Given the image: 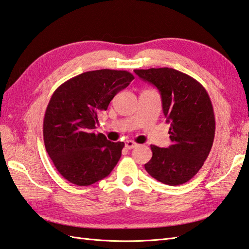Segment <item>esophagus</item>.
I'll list each match as a JSON object with an SVG mask.
<instances>
[{"mask_svg": "<svg viewBox=\"0 0 249 249\" xmlns=\"http://www.w3.org/2000/svg\"><path fill=\"white\" fill-rule=\"evenodd\" d=\"M125 146H126L127 149H132V148H135L136 146H138V144L136 142H134V141L128 140V141L125 142Z\"/></svg>", "mask_w": 249, "mask_h": 249, "instance_id": "1", "label": "esophagus"}]
</instances>
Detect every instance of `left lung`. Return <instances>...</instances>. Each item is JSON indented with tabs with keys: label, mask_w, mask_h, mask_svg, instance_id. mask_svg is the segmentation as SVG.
<instances>
[{
	"label": "left lung",
	"mask_w": 249,
	"mask_h": 249,
	"mask_svg": "<svg viewBox=\"0 0 249 249\" xmlns=\"http://www.w3.org/2000/svg\"><path fill=\"white\" fill-rule=\"evenodd\" d=\"M159 90L172 145H151L153 157L144 165L158 181L179 186L203 166L215 134L212 103L206 89L189 75L171 68L134 70Z\"/></svg>",
	"instance_id": "left-lung-1"
}]
</instances>
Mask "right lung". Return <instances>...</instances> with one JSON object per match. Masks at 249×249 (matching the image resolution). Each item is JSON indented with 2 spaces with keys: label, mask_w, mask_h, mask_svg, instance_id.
Masks as SVG:
<instances>
[{
  "label": "right lung",
  "mask_w": 249,
  "mask_h": 249,
  "mask_svg": "<svg viewBox=\"0 0 249 249\" xmlns=\"http://www.w3.org/2000/svg\"><path fill=\"white\" fill-rule=\"evenodd\" d=\"M127 71H89L60 85L52 95L43 120L45 149L60 175L76 186L107 177L122 155L124 142L95 134L98 114L134 79Z\"/></svg>",
  "instance_id": "add662e5"
}]
</instances>
